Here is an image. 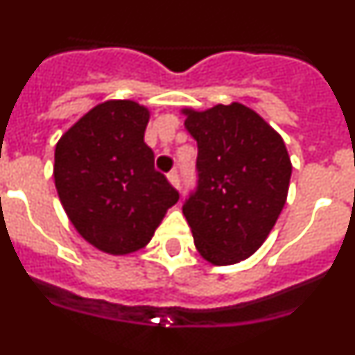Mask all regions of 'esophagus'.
Masks as SVG:
<instances>
[{"instance_id": "1", "label": "esophagus", "mask_w": 355, "mask_h": 355, "mask_svg": "<svg viewBox=\"0 0 355 355\" xmlns=\"http://www.w3.org/2000/svg\"><path fill=\"white\" fill-rule=\"evenodd\" d=\"M168 180L173 184V186L177 187V189L180 187V175H178L177 169H173V171L168 173Z\"/></svg>"}]
</instances>
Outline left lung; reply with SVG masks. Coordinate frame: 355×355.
Wrapping results in <instances>:
<instances>
[{"instance_id": "left-lung-1", "label": "left lung", "mask_w": 355, "mask_h": 355, "mask_svg": "<svg viewBox=\"0 0 355 355\" xmlns=\"http://www.w3.org/2000/svg\"><path fill=\"white\" fill-rule=\"evenodd\" d=\"M184 113L198 146V180L182 213L205 260L238 263L260 249L284 209L293 173L287 148L243 104Z\"/></svg>"}]
</instances>
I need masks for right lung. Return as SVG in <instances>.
<instances>
[{
  "instance_id": "obj_1",
  "label": "right lung",
  "mask_w": 355,
  "mask_h": 355,
  "mask_svg": "<svg viewBox=\"0 0 355 355\" xmlns=\"http://www.w3.org/2000/svg\"><path fill=\"white\" fill-rule=\"evenodd\" d=\"M148 121L150 112L141 104L108 101L79 119L55 146L59 200L86 242L110 254L142 249L178 202L144 142Z\"/></svg>"
}]
</instances>
